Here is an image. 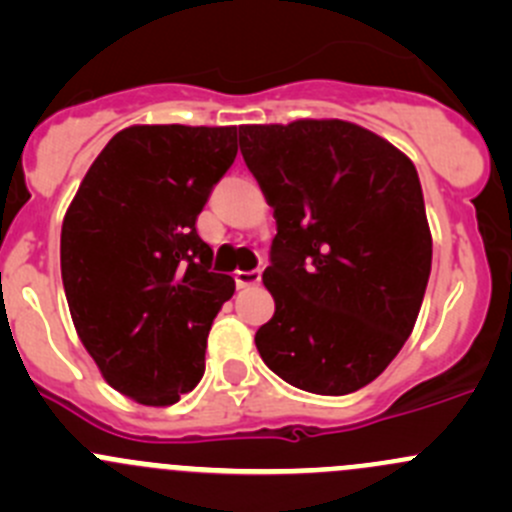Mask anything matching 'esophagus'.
<instances>
[{
	"mask_svg": "<svg viewBox=\"0 0 512 512\" xmlns=\"http://www.w3.org/2000/svg\"><path fill=\"white\" fill-rule=\"evenodd\" d=\"M260 280H262V270H237L235 272V282L240 289L260 285Z\"/></svg>",
	"mask_w": 512,
	"mask_h": 512,
	"instance_id": "obj_1",
	"label": "esophagus"
}]
</instances>
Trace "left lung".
<instances>
[{
	"label": "left lung",
	"instance_id": "left-lung-1",
	"mask_svg": "<svg viewBox=\"0 0 512 512\" xmlns=\"http://www.w3.org/2000/svg\"><path fill=\"white\" fill-rule=\"evenodd\" d=\"M240 151L277 220L262 272L275 317L257 352L297 389L352 394L401 352L426 294L433 250L414 163L347 121L240 126Z\"/></svg>",
	"mask_w": 512,
	"mask_h": 512
}]
</instances>
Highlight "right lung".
<instances>
[{"instance_id":"1","label":"right lung","mask_w":512,"mask_h":512,"mask_svg":"<svg viewBox=\"0 0 512 512\" xmlns=\"http://www.w3.org/2000/svg\"><path fill=\"white\" fill-rule=\"evenodd\" d=\"M235 156L237 128L131 126L98 153L61 225L76 332L138 404H175L205 374L210 324L235 280L213 272L195 223Z\"/></svg>"}]
</instances>
